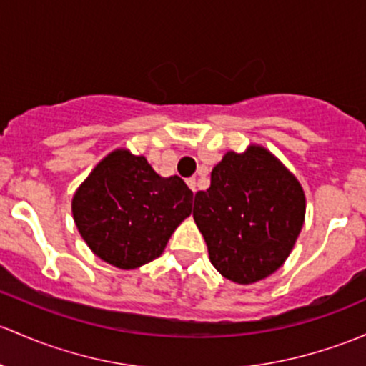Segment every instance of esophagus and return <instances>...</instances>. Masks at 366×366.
I'll list each match as a JSON object with an SVG mask.
<instances>
[{"label":"esophagus","instance_id":"1","mask_svg":"<svg viewBox=\"0 0 366 366\" xmlns=\"http://www.w3.org/2000/svg\"><path fill=\"white\" fill-rule=\"evenodd\" d=\"M187 186L191 187V191H193V193H196V187H198V179H196V177L187 179Z\"/></svg>","mask_w":366,"mask_h":366}]
</instances>
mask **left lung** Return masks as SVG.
Returning a JSON list of instances; mask_svg holds the SVG:
<instances>
[{"label":"left lung","mask_w":366,"mask_h":366,"mask_svg":"<svg viewBox=\"0 0 366 366\" xmlns=\"http://www.w3.org/2000/svg\"><path fill=\"white\" fill-rule=\"evenodd\" d=\"M193 217L210 263L226 279L252 284L279 270L305 221L298 179L263 145L228 151L210 187L194 196Z\"/></svg>","instance_id":"1"}]
</instances>
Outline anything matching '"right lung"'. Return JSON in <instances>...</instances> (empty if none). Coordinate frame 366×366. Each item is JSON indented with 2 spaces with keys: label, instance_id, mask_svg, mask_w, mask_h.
Listing matches in <instances>:
<instances>
[{
  "label": "right lung",
  "instance_id": "obj_1",
  "mask_svg": "<svg viewBox=\"0 0 366 366\" xmlns=\"http://www.w3.org/2000/svg\"><path fill=\"white\" fill-rule=\"evenodd\" d=\"M193 191L180 177H161L128 149L107 154L75 191L73 221L99 259L134 270L163 254L191 215Z\"/></svg>",
  "mask_w": 366,
  "mask_h": 366
}]
</instances>
